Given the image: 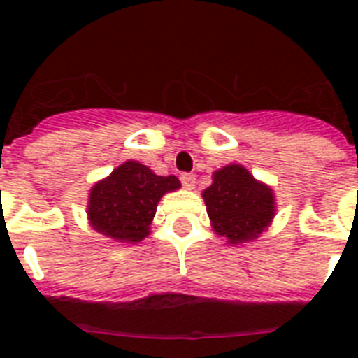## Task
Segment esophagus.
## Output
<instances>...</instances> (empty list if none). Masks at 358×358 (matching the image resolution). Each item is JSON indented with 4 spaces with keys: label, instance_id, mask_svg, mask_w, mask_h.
I'll use <instances>...</instances> for the list:
<instances>
[{
    "label": "esophagus",
    "instance_id": "obj_1",
    "mask_svg": "<svg viewBox=\"0 0 358 358\" xmlns=\"http://www.w3.org/2000/svg\"><path fill=\"white\" fill-rule=\"evenodd\" d=\"M181 182L186 189H194L195 188V176L194 173H182Z\"/></svg>",
    "mask_w": 358,
    "mask_h": 358
}]
</instances>
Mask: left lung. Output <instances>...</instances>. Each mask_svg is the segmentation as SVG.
<instances>
[{
	"mask_svg": "<svg viewBox=\"0 0 358 358\" xmlns=\"http://www.w3.org/2000/svg\"><path fill=\"white\" fill-rule=\"evenodd\" d=\"M202 199L213 231L231 245L255 242L276 215L274 189L238 163L215 170Z\"/></svg>",
	"mask_w": 358,
	"mask_h": 358,
	"instance_id": "obj_1",
	"label": "left lung"
}]
</instances>
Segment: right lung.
<instances>
[{
  "instance_id": "add662e5",
  "label": "right lung",
  "mask_w": 358,
  "mask_h": 358,
  "mask_svg": "<svg viewBox=\"0 0 358 358\" xmlns=\"http://www.w3.org/2000/svg\"><path fill=\"white\" fill-rule=\"evenodd\" d=\"M179 188L176 176H156L138 161H125L90 189V226L115 242H141L150 235L157 202Z\"/></svg>"
}]
</instances>
